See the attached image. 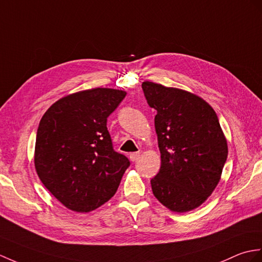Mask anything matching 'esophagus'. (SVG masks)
I'll return each instance as SVG.
<instances>
[{
  "label": "esophagus",
  "mask_w": 262,
  "mask_h": 262,
  "mask_svg": "<svg viewBox=\"0 0 262 262\" xmlns=\"http://www.w3.org/2000/svg\"><path fill=\"white\" fill-rule=\"evenodd\" d=\"M139 156H141V153H138V151H136V153L129 154V159H130V161H133V162H136V161L139 159Z\"/></svg>",
  "instance_id": "34e87169"
}]
</instances>
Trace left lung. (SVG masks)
<instances>
[{
  "mask_svg": "<svg viewBox=\"0 0 262 262\" xmlns=\"http://www.w3.org/2000/svg\"><path fill=\"white\" fill-rule=\"evenodd\" d=\"M145 98L156 109L161 168L150 180L155 198L174 212L196 209L214 191L228 157L215 112L188 91L144 81Z\"/></svg>",
  "mask_w": 262,
  "mask_h": 262,
  "instance_id": "8db88e82",
  "label": "left lung"
}]
</instances>
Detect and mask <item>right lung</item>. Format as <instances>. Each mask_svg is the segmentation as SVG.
<instances>
[{"label": "right lung", "mask_w": 262, "mask_h": 262, "mask_svg": "<svg viewBox=\"0 0 262 262\" xmlns=\"http://www.w3.org/2000/svg\"><path fill=\"white\" fill-rule=\"evenodd\" d=\"M126 91L94 88L59 99L36 132L34 166L52 195L80 213L94 211L116 193L129 161L113 148L107 118Z\"/></svg>", "instance_id": "add662e5"}]
</instances>
